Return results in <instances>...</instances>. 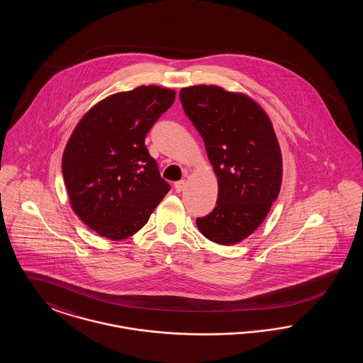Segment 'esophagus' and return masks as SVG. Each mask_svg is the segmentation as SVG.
I'll use <instances>...</instances> for the list:
<instances>
[{
  "mask_svg": "<svg viewBox=\"0 0 363 363\" xmlns=\"http://www.w3.org/2000/svg\"><path fill=\"white\" fill-rule=\"evenodd\" d=\"M185 186H186V181H178V182H175L174 184V188H175V191H178V193H181L182 190L185 189Z\"/></svg>",
  "mask_w": 363,
  "mask_h": 363,
  "instance_id": "1",
  "label": "esophagus"
}]
</instances>
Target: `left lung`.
<instances>
[{
	"label": "left lung",
	"mask_w": 363,
	"mask_h": 363,
	"mask_svg": "<svg viewBox=\"0 0 363 363\" xmlns=\"http://www.w3.org/2000/svg\"><path fill=\"white\" fill-rule=\"evenodd\" d=\"M179 98L218 178L216 207L196 225L209 241L235 245L259 228L280 191L283 160L274 125L253 98L223 86H185Z\"/></svg>",
	"instance_id": "8db88e82"
}]
</instances>
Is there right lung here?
I'll return each mask as SVG.
<instances>
[{
	"label": "right lung",
	"instance_id": "right-lung-1",
	"mask_svg": "<svg viewBox=\"0 0 363 363\" xmlns=\"http://www.w3.org/2000/svg\"><path fill=\"white\" fill-rule=\"evenodd\" d=\"M175 91L140 86L94 104L73 129L62 155L70 207L98 235H135L170 190L144 144Z\"/></svg>",
	"mask_w": 363,
	"mask_h": 363
}]
</instances>
